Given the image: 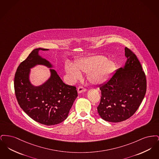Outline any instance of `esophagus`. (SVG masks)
<instances>
[{
  "mask_svg": "<svg viewBox=\"0 0 159 159\" xmlns=\"http://www.w3.org/2000/svg\"><path fill=\"white\" fill-rule=\"evenodd\" d=\"M86 91V89L85 88H84L82 86H79V87L78 88V89H77L78 93H82V92H85Z\"/></svg>",
  "mask_w": 159,
  "mask_h": 159,
  "instance_id": "obj_1",
  "label": "esophagus"
}]
</instances>
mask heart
<instances>
[{
  "mask_svg": "<svg viewBox=\"0 0 159 159\" xmlns=\"http://www.w3.org/2000/svg\"><path fill=\"white\" fill-rule=\"evenodd\" d=\"M116 69L113 61L107 60L101 55H95L80 59L75 66L68 62L66 71L71 80L75 82L82 77L81 73L88 74V80L92 84L105 83Z\"/></svg>",
  "mask_w": 159,
  "mask_h": 159,
  "instance_id": "1",
  "label": "heart"
}]
</instances>
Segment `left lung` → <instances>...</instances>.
Listing matches in <instances>:
<instances>
[{"label": "left lung", "mask_w": 159, "mask_h": 159, "mask_svg": "<svg viewBox=\"0 0 159 159\" xmlns=\"http://www.w3.org/2000/svg\"><path fill=\"white\" fill-rule=\"evenodd\" d=\"M125 66L119 68L99 86L101 101L97 107L101 117L110 122L124 121L134 115L147 90L146 76L136 55L125 48Z\"/></svg>", "instance_id": "1"}]
</instances>
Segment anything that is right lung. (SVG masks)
Here are the masks:
<instances>
[{
	"mask_svg": "<svg viewBox=\"0 0 159 159\" xmlns=\"http://www.w3.org/2000/svg\"><path fill=\"white\" fill-rule=\"evenodd\" d=\"M40 50L48 49H34L16 69L14 78L15 96L20 107L32 119L51 126L67 119L78 95L76 87L64 83L53 69H50L51 75L45 83L39 86L31 84V68L38 64L52 67L49 61L39 55Z\"/></svg>",
	"mask_w": 159,
	"mask_h": 159,
	"instance_id": "obj_1",
	"label": "right lung"
}]
</instances>
